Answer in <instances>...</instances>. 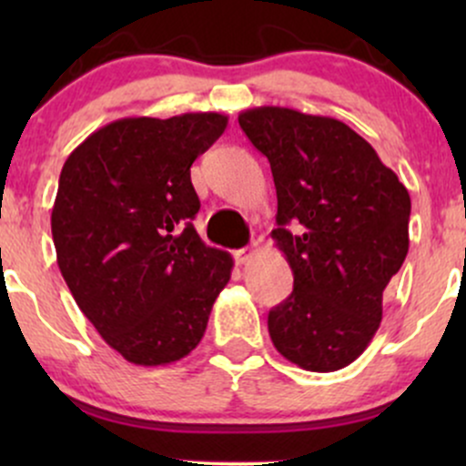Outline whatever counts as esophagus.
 <instances>
[{"label": "esophagus", "mask_w": 466, "mask_h": 466, "mask_svg": "<svg viewBox=\"0 0 466 466\" xmlns=\"http://www.w3.org/2000/svg\"><path fill=\"white\" fill-rule=\"evenodd\" d=\"M256 249H258V240H254V243H251L249 248H243V249L234 251V258H237L238 265H245L251 258V256L256 254Z\"/></svg>", "instance_id": "1"}]
</instances>
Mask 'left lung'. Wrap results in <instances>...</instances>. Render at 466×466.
<instances>
[{"instance_id": "obj_1", "label": "left lung", "mask_w": 466, "mask_h": 466, "mask_svg": "<svg viewBox=\"0 0 466 466\" xmlns=\"http://www.w3.org/2000/svg\"><path fill=\"white\" fill-rule=\"evenodd\" d=\"M238 125L269 159L271 238L293 271L291 296L267 318L271 341L304 370H341L372 341L383 291L408 256L410 192L335 117L254 106L240 111Z\"/></svg>"}]
</instances>
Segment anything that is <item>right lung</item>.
<instances>
[{
	"instance_id": "1",
	"label": "right lung",
	"mask_w": 466,
	"mask_h": 466,
	"mask_svg": "<svg viewBox=\"0 0 466 466\" xmlns=\"http://www.w3.org/2000/svg\"><path fill=\"white\" fill-rule=\"evenodd\" d=\"M228 127L217 111L120 117L66 159L52 208L56 263L85 318L136 366L197 349L232 276L192 218L190 166Z\"/></svg>"
}]
</instances>
